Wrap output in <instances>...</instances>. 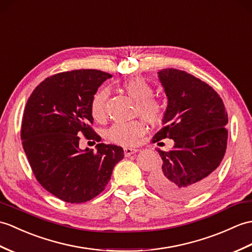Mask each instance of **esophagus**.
Segmentation results:
<instances>
[{
	"instance_id": "esophagus-1",
	"label": "esophagus",
	"mask_w": 252,
	"mask_h": 252,
	"mask_svg": "<svg viewBox=\"0 0 252 252\" xmlns=\"http://www.w3.org/2000/svg\"><path fill=\"white\" fill-rule=\"evenodd\" d=\"M138 149L136 148H125V156L126 157H130L133 154H136Z\"/></svg>"
}]
</instances>
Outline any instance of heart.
<instances>
[{"instance_id": "1", "label": "heart", "mask_w": 252, "mask_h": 252, "mask_svg": "<svg viewBox=\"0 0 252 252\" xmlns=\"http://www.w3.org/2000/svg\"><path fill=\"white\" fill-rule=\"evenodd\" d=\"M126 94L136 102V113L151 125H157L164 114V104L158 97L153 96V88L143 78H131L122 85ZM108 96L106 89H101L93 95L91 101V114L93 118L101 121L105 117V103ZM145 126L140 121L118 122L108 130L107 136L110 142L122 146H132L143 135Z\"/></svg>"}]
</instances>
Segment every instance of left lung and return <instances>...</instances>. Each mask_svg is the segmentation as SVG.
<instances>
[{"mask_svg": "<svg viewBox=\"0 0 252 252\" xmlns=\"http://www.w3.org/2000/svg\"><path fill=\"white\" fill-rule=\"evenodd\" d=\"M167 97L162 125L153 142L174 140L171 151L158 149L162 169L150 184L160 195L189 200L205 191L223 159L227 142V114L212 87L176 68L158 72Z\"/></svg>", "mask_w": 252, "mask_h": 252, "instance_id": "obj_1", "label": "left lung"}]
</instances>
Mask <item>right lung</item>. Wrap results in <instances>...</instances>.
Returning <instances> with one entry per match:
<instances>
[{
	"instance_id": "add662e5",
	"label": "right lung",
	"mask_w": 252,
	"mask_h": 252,
	"mask_svg": "<svg viewBox=\"0 0 252 252\" xmlns=\"http://www.w3.org/2000/svg\"><path fill=\"white\" fill-rule=\"evenodd\" d=\"M113 75L76 69L42 81L29 97L21 126L25 153L38 183L60 200L78 204L101 193L124 149L97 144L96 151L80 149V136L101 140L93 124L91 101Z\"/></svg>"
}]
</instances>
